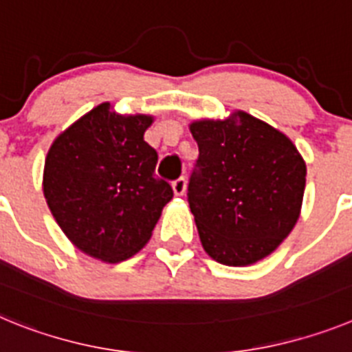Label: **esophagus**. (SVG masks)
<instances>
[{
    "label": "esophagus",
    "instance_id": "esophagus-1",
    "mask_svg": "<svg viewBox=\"0 0 352 352\" xmlns=\"http://www.w3.org/2000/svg\"><path fill=\"white\" fill-rule=\"evenodd\" d=\"M173 190H174V194H176V195H183V194H185V190H186V179H185V176H179L178 179H174Z\"/></svg>",
    "mask_w": 352,
    "mask_h": 352
}]
</instances>
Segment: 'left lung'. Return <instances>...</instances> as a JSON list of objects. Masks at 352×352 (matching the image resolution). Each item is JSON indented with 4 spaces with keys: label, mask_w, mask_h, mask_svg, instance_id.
Instances as JSON below:
<instances>
[{
    "label": "left lung",
    "mask_w": 352,
    "mask_h": 352,
    "mask_svg": "<svg viewBox=\"0 0 352 352\" xmlns=\"http://www.w3.org/2000/svg\"><path fill=\"white\" fill-rule=\"evenodd\" d=\"M190 130L199 157L186 197L208 256L227 266L270 256L300 217L307 167L296 146L241 111Z\"/></svg>",
    "instance_id": "8db88e82"
}]
</instances>
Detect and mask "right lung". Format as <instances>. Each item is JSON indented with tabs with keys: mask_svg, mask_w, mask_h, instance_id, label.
Listing matches in <instances>:
<instances>
[{
	"mask_svg": "<svg viewBox=\"0 0 352 352\" xmlns=\"http://www.w3.org/2000/svg\"><path fill=\"white\" fill-rule=\"evenodd\" d=\"M151 118L121 116L100 104L58 135L43 170V194L79 250L118 263L141 250L173 186L158 178V153L144 141Z\"/></svg>",
	"mask_w": 352,
	"mask_h": 352,
	"instance_id": "obj_1",
	"label": "right lung"
}]
</instances>
